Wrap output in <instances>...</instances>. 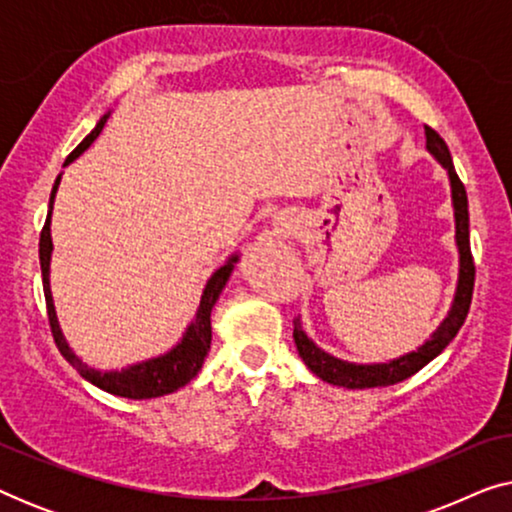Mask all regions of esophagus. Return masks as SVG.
<instances>
[{"mask_svg":"<svg viewBox=\"0 0 512 512\" xmlns=\"http://www.w3.org/2000/svg\"><path fill=\"white\" fill-rule=\"evenodd\" d=\"M286 228H289V226H286Z\"/></svg>","mask_w":512,"mask_h":512,"instance_id":"obj_1","label":"esophagus"}]
</instances>
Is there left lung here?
Wrapping results in <instances>:
<instances>
[{
  "mask_svg": "<svg viewBox=\"0 0 512 512\" xmlns=\"http://www.w3.org/2000/svg\"><path fill=\"white\" fill-rule=\"evenodd\" d=\"M426 132V151L445 167L447 179H450V195H452V209H454V242H457L459 251V275H457V289H454V298L450 310H447L445 319L440 321L429 338L419 345L415 352H408L398 359H391L387 363H354L338 359V356L328 354L321 349L303 328L300 317L293 321V340H296L298 356L305 361V366L312 370L319 380H324L333 387L345 389H373V387H389V384L408 380L417 370H422L426 363L436 359L443 349L450 345L454 335L459 333L461 324H464L468 307H471L473 298V256H471V242H468V198L466 188L457 177L454 170L450 149L443 142V137L436 130L424 128Z\"/></svg>",
  "mask_w": 512,
  "mask_h": 512,
  "instance_id": "obj_1",
  "label": "left lung"
}]
</instances>
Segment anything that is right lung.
I'll use <instances>...</instances> for the list:
<instances>
[{"instance_id":"right-lung-1","label":"right lung","mask_w":512,"mask_h":512,"mask_svg":"<svg viewBox=\"0 0 512 512\" xmlns=\"http://www.w3.org/2000/svg\"><path fill=\"white\" fill-rule=\"evenodd\" d=\"M109 114H104L93 132L83 139V142L76 146V149L69 153L65 165L74 163L76 158L81 156L83 151L88 149L90 144L100 137V132L107 123ZM62 172L55 179L53 191H51V200H48V216L44 223V230H41L39 237V263H41V279H44V296H46V307H48V321H51V331L55 338V345L62 352V356L72 363L83 380H88L90 384H95L97 389L107 391V394L121 396V398H132V401H142V398H158L165 394H172L193 380L195 375L200 373L202 363L207 359L209 347H212V307L219 300L221 291L226 289L230 275H233L237 261H240V254H230L226 258V263L221 265L219 270L214 272L212 277L207 279L205 289H202L200 296V305L195 310V317L191 324L186 326L181 340L174 345L170 352L153 356V359H144L137 363H130V366L118 368V370H100L88 366L81 356H76V352L69 347V342L65 338L60 328V319L58 312H55V303H53V293H51V256H53V237H51V216H53V202H55V193H58Z\"/></svg>"}]
</instances>
